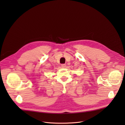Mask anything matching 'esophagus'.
Here are the masks:
<instances>
[{"label":"esophagus","instance_id":"1","mask_svg":"<svg viewBox=\"0 0 125 125\" xmlns=\"http://www.w3.org/2000/svg\"><path fill=\"white\" fill-rule=\"evenodd\" d=\"M61 66H62V68H65V67H66V64H62V65H61Z\"/></svg>","mask_w":125,"mask_h":125}]
</instances>
